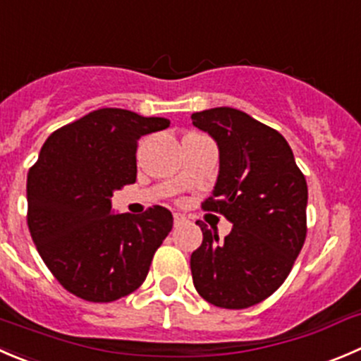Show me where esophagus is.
Here are the masks:
<instances>
[{
  "instance_id": "obj_1",
  "label": "esophagus",
  "mask_w": 361,
  "mask_h": 361,
  "mask_svg": "<svg viewBox=\"0 0 361 361\" xmlns=\"http://www.w3.org/2000/svg\"><path fill=\"white\" fill-rule=\"evenodd\" d=\"M185 216L183 215H180V213H174V227H178V226H181V224L185 222Z\"/></svg>"
}]
</instances>
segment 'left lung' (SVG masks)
Returning <instances> with one entry per match:
<instances>
[{
	"label": "left lung",
	"mask_w": 361,
	"mask_h": 361,
	"mask_svg": "<svg viewBox=\"0 0 361 361\" xmlns=\"http://www.w3.org/2000/svg\"><path fill=\"white\" fill-rule=\"evenodd\" d=\"M192 123L219 145L220 171L204 212L226 216L224 240L199 224L202 243L192 252L195 291L220 309H248L274 295L307 238V181L288 141L247 113L215 107Z\"/></svg>",
	"instance_id": "left-lung-1"
}]
</instances>
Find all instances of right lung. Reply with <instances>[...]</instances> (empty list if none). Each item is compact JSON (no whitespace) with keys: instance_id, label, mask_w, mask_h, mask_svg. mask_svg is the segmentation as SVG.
Wrapping results in <instances>:
<instances>
[{"instance_id":"1","label":"right lung","mask_w":361,"mask_h":361,"mask_svg":"<svg viewBox=\"0 0 361 361\" xmlns=\"http://www.w3.org/2000/svg\"><path fill=\"white\" fill-rule=\"evenodd\" d=\"M169 127L127 109L93 111L52 132L30 167L27 227L40 257L68 293L107 303L145 282L173 215L152 206L113 215L111 195L137 176V141Z\"/></svg>"}]
</instances>
